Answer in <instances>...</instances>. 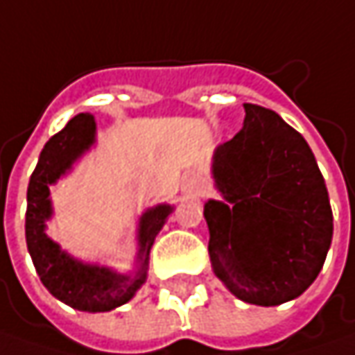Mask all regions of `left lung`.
Masks as SVG:
<instances>
[{"instance_id": "left-lung-1", "label": "left lung", "mask_w": 355, "mask_h": 355, "mask_svg": "<svg viewBox=\"0 0 355 355\" xmlns=\"http://www.w3.org/2000/svg\"><path fill=\"white\" fill-rule=\"evenodd\" d=\"M242 131L216 148L224 202L205 205L216 276L240 300L278 306L316 280L331 244L328 189L312 148L272 109L244 103Z\"/></svg>"}]
</instances>
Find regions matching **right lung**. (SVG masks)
I'll list each match as a JSON object with an SVG mask.
<instances>
[{"label":"right lung","instance_id":"add662e5","mask_svg":"<svg viewBox=\"0 0 355 355\" xmlns=\"http://www.w3.org/2000/svg\"><path fill=\"white\" fill-rule=\"evenodd\" d=\"M95 141V119L87 113L73 116L53 135L39 155V162L27 187L25 240L43 286L57 300L81 312H109L131 300L147 278L150 246L173 208L161 205L147 210L139 228V270L121 276L111 270L73 260L45 234V220L51 216L49 184L67 173Z\"/></svg>","mask_w":355,"mask_h":355}]
</instances>
